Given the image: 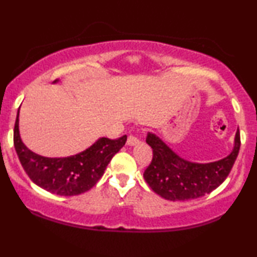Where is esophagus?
Instances as JSON below:
<instances>
[{
  "label": "esophagus",
  "instance_id": "34e87169",
  "mask_svg": "<svg viewBox=\"0 0 257 257\" xmlns=\"http://www.w3.org/2000/svg\"><path fill=\"white\" fill-rule=\"evenodd\" d=\"M138 144H139V139L137 138L136 136H133V135L128 136V138H127V145L128 146H136V145H138Z\"/></svg>",
  "mask_w": 257,
  "mask_h": 257
}]
</instances>
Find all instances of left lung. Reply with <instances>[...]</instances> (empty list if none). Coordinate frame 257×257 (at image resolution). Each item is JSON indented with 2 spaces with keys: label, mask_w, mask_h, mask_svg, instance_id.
Segmentation results:
<instances>
[{
  "label": "left lung",
  "mask_w": 257,
  "mask_h": 257,
  "mask_svg": "<svg viewBox=\"0 0 257 257\" xmlns=\"http://www.w3.org/2000/svg\"><path fill=\"white\" fill-rule=\"evenodd\" d=\"M146 143L152 147L153 159L144 179L154 193L171 201H187L209 194L229 174L240 151L238 128L231 152L212 163H194L175 153L156 133L149 132Z\"/></svg>",
  "instance_id": "8db88e82"
}]
</instances>
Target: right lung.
Here are the masks:
<instances>
[{"instance_id": "1", "label": "right lung", "mask_w": 257, "mask_h": 257, "mask_svg": "<svg viewBox=\"0 0 257 257\" xmlns=\"http://www.w3.org/2000/svg\"><path fill=\"white\" fill-rule=\"evenodd\" d=\"M19 117L20 108L14 128V146L21 165L35 184L57 195H78L92 188L127 139L126 136L117 140L101 137L75 156L48 158L33 152L24 145L20 135Z\"/></svg>"}]
</instances>
